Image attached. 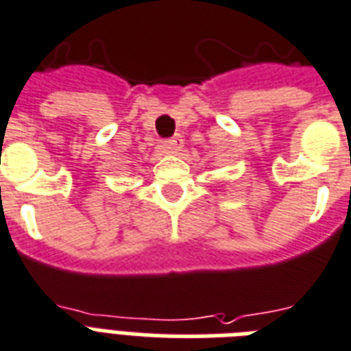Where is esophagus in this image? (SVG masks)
Instances as JSON below:
<instances>
[{"mask_svg": "<svg viewBox=\"0 0 351 351\" xmlns=\"http://www.w3.org/2000/svg\"><path fill=\"white\" fill-rule=\"evenodd\" d=\"M183 148V139L179 136L172 137V139H167V141L161 143V150L165 154H178L179 150Z\"/></svg>", "mask_w": 351, "mask_h": 351, "instance_id": "1", "label": "esophagus"}]
</instances>
